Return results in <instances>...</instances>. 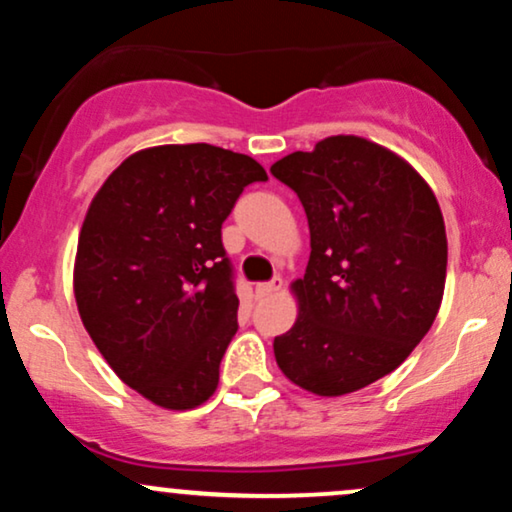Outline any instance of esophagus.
Segmentation results:
<instances>
[{
    "label": "esophagus",
    "instance_id": "esophagus-1",
    "mask_svg": "<svg viewBox=\"0 0 512 512\" xmlns=\"http://www.w3.org/2000/svg\"><path fill=\"white\" fill-rule=\"evenodd\" d=\"M281 284H284V279H281V276H274L272 281H264V284H257V286H255L257 298L272 296V293H276V291L281 289Z\"/></svg>",
    "mask_w": 512,
    "mask_h": 512
}]
</instances>
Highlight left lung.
Masks as SVG:
<instances>
[{
  "instance_id": "1",
  "label": "left lung",
  "mask_w": 512,
  "mask_h": 512,
  "mask_svg": "<svg viewBox=\"0 0 512 512\" xmlns=\"http://www.w3.org/2000/svg\"><path fill=\"white\" fill-rule=\"evenodd\" d=\"M272 175L301 199L310 260L301 315L274 337L291 383L322 397L392 373L436 320L448 240L436 195L409 163L361 137H327Z\"/></svg>"
}]
</instances>
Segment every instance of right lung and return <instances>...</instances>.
<instances>
[{
  "label": "right lung",
  "instance_id": "obj_1",
  "mask_svg": "<svg viewBox=\"0 0 512 512\" xmlns=\"http://www.w3.org/2000/svg\"><path fill=\"white\" fill-rule=\"evenodd\" d=\"M267 173L211 144L156 146L113 170L81 226L74 293L110 368L166 409L214 395L238 332L221 223Z\"/></svg>",
  "mask_w": 512,
  "mask_h": 512
}]
</instances>
